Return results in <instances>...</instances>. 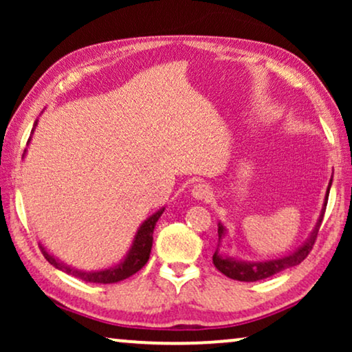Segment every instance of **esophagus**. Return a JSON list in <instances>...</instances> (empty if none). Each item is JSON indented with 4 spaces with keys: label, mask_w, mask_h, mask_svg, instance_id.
<instances>
[{
    "label": "esophagus",
    "mask_w": 352,
    "mask_h": 352,
    "mask_svg": "<svg viewBox=\"0 0 352 352\" xmlns=\"http://www.w3.org/2000/svg\"><path fill=\"white\" fill-rule=\"evenodd\" d=\"M192 195L197 200H210L213 194H211V189L206 184H195L194 189H192Z\"/></svg>",
    "instance_id": "esophagus-1"
}]
</instances>
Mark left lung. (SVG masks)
Returning <instances> with one entry per match:
<instances>
[{"mask_svg":"<svg viewBox=\"0 0 352 352\" xmlns=\"http://www.w3.org/2000/svg\"><path fill=\"white\" fill-rule=\"evenodd\" d=\"M330 186L331 181L329 184V189H327V197H325V204L324 208H322L320 218L317 221V226L314 229V232L311 234V237L307 242L302 245L301 248H298L295 253L288 254V256L278 258V259H272V261H263V263H242V261H235L232 258L228 256H221L216 250L213 254V264L214 267L218 269L219 272H223L224 276H228L229 278H234V280H240V282H256V280H263V278H267L274 276V274H278L282 271H285L288 267L296 266L301 261H305L307 258V254L311 253L312 247H314V242L317 239V234H319L322 219H324V213L327 208V201H329V192H330ZM226 232L224 226L218 224V237L223 239V235Z\"/></svg>","mask_w":352,"mask_h":352,"instance_id":"1","label":"left lung"}]
</instances>
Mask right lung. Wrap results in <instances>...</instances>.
Wrapping results in <instances>:
<instances>
[{"label": "right lung", "mask_w": 352, "mask_h": 352, "mask_svg": "<svg viewBox=\"0 0 352 352\" xmlns=\"http://www.w3.org/2000/svg\"><path fill=\"white\" fill-rule=\"evenodd\" d=\"M33 126H36V122ZM33 129H32V133H33ZM163 211H165V208L158 210L155 214H152L147 221H144V224L139 228L136 237H134V240H133V247H131V250H129V253L126 254V258H124L120 264H117L115 267L104 269V271H96V272L78 271V269L69 267L67 264L57 261L54 256H51V254L47 253L46 250L40 245L41 253H43V256H45L56 269L64 271L67 274H72V276L80 278V280L91 282V283H115V282L124 280V278L131 277L133 274H136L139 269H142L144 266H146V263L148 261V256H151V250H152L153 229H155L157 221L162 216Z\"/></svg>", "instance_id": "right-lung-1"}]
</instances>
